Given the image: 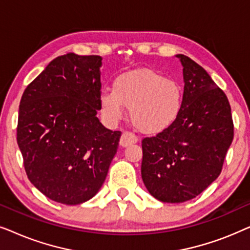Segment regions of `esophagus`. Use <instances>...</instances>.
I'll return each instance as SVG.
<instances>
[{"label":"esophagus","instance_id":"obj_1","mask_svg":"<svg viewBox=\"0 0 250 250\" xmlns=\"http://www.w3.org/2000/svg\"><path fill=\"white\" fill-rule=\"evenodd\" d=\"M136 142H138V138H136V135H134L133 133L128 132V131H125L122 134L119 145H121L122 146H128L131 145H134V143H136Z\"/></svg>","mask_w":250,"mask_h":250}]
</instances>
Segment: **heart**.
I'll list each match as a JSON object with an SVG mask.
<instances>
[{
  "mask_svg": "<svg viewBox=\"0 0 250 250\" xmlns=\"http://www.w3.org/2000/svg\"><path fill=\"white\" fill-rule=\"evenodd\" d=\"M183 87L159 71L140 68L118 75L111 91L100 95V110L105 121L116 124L128 107L129 118L139 131L157 134L169 128L182 111Z\"/></svg>",
  "mask_w": 250,
  "mask_h": 250,
  "instance_id": "1",
  "label": "heart"
}]
</instances>
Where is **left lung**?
I'll return each mask as SVG.
<instances>
[{
	"instance_id": "left-lung-1",
	"label": "left lung",
	"mask_w": 250,
	"mask_h": 250,
	"mask_svg": "<svg viewBox=\"0 0 250 250\" xmlns=\"http://www.w3.org/2000/svg\"><path fill=\"white\" fill-rule=\"evenodd\" d=\"M183 66L182 111L169 128L142 140L141 175L163 203L196 198L217 179L233 140L227 95L203 67L177 54Z\"/></svg>"
}]
</instances>
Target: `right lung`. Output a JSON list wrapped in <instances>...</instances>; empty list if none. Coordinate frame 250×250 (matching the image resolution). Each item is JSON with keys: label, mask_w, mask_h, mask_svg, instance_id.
I'll list each match as a JSON object with an SVG mask.
<instances>
[{"label": "right lung", "mask_w": 250, "mask_h": 250, "mask_svg": "<svg viewBox=\"0 0 250 250\" xmlns=\"http://www.w3.org/2000/svg\"><path fill=\"white\" fill-rule=\"evenodd\" d=\"M100 56L67 53L26 87L17 142L27 176L51 200L78 205L104 184L122 132L105 128L100 110Z\"/></svg>", "instance_id": "right-lung-1"}]
</instances>
